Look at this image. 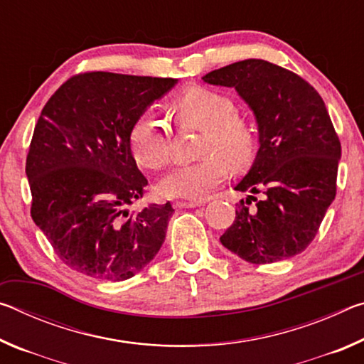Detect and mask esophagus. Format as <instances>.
<instances>
[{
  "label": "esophagus",
  "mask_w": 364,
  "mask_h": 364,
  "mask_svg": "<svg viewBox=\"0 0 364 364\" xmlns=\"http://www.w3.org/2000/svg\"><path fill=\"white\" fill-rule=\"evenodd\" d=\"M173 205H175V208H196V207H200L202 202H196V200H176Z\"/></svg>",
  "instance_id": "1"
}]
</instances>
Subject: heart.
<instances>
[{"label": "heart", "instance_id": "1", "mask_svg": "<svg viewBox=\"0 0 364 364\" xmlns=\"http://www.w3.org/2000/svg\"><path fill=\"white\" fill-rule=\"evenodd\" d=\"M175 110L183 122L204 130L200 154L193 164H183L167 171L157 183V191L170 199H202L226 178V164L239 167L254 152V134L236 117L234 104L217 91L193 88L175 101ZM130 149L134 160L146 168H160L170 156V138L160 115L147 112L133 123ZM221 156L224 158L220 159Z\"/></svg>", "mask_w": 364, "mask_h": 364}]
</instances>
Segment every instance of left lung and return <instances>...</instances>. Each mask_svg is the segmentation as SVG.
Listing matches in <instances>:
<instances>
[{"label": "left lung", "mask_w": 364, "mask_h": 364, "mask_svg": "<svg viewBox=\"0 0 364 364\" xmlns=\"http://www.w3.org/2000/svg\"><path fill=\"white\" fill-rule=\"evenodd\" d=\"M202 80L236 90L258 130L254 164L234 188L249 193L245 202L255 207L239 202L221 244L255 264L300 254L334 200L342 154L323 97L294 72L262 59L239 60Z\"/></svg>", "instance_id": "8db88e82"}]
</instances>
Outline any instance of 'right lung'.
<instances>
[{"instance_id":"right-lung-1","label":"right lung","mask_w":364,"mask_h":364,"mask_svg":"<svg viewBox=\"0 0 364 364\" xmlns=\"http://www.w3.org/2000/svg\"><path fill=\"white\" fill-rule=\"evenodd\" d=\"M176 83L90 72L67 80L43 107L26 164L32 218L78 273L130 279L162 247L175 212L170 202L128 210L147 184L130 149V130Z\"/></svg>"}]
</instances>
